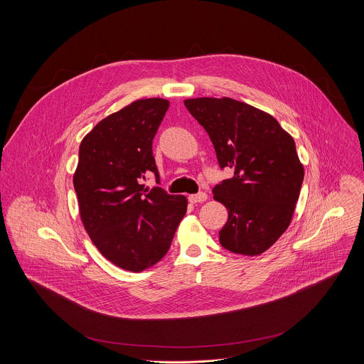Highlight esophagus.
<instances>
[{
	"label": "esophagus",
	"mask_w": 364,
	"mask_h": 364,
	"mask_svg": "<svg viewBox=\"0 0 364 364\" xmlns=\"http://www.w3.org/2000/svg\"><path fill=\"white\" fill-rule=\"evenodd\" d=\"M189 200H191V203H202V202L208 200V195L205 192H200V193H196V195H191Z\"/></svg>",
	"instance_id": "34e87169"
}]
</instances>
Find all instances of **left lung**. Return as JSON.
Segmentation results:
<instances>
[{
	"label": "left lung",
	"mask_w": 364,
	"mask_h": 364,
	"mask_svg": "<svg viewBox=\"0 0 364 364\" xmlns=\"http://www.w3.org/2000/svg\"><path fill=\"white\" fill-rule=\"evenodd\" d=\"M185 106L205 127L221 168L234 176L213 189L228 210L218 232L232 254L258 257L289 228L304 179L293 137L269 113L227 97L189 98Z\"/></svg>",
	"instance_id": "8db88e82"
}]
</instances>
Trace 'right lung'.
Wrapping results in <instances>:
<instances>
[{
	"label": "right lung",
	"instance_id": "obj_1",
	"mask_svg": "<svg viewBox=\"0 0 364 364\" xmlns=\"http://www.w3.org/2000/svg\"><path fill=\"white\" fill-rule=\"evenodd\" d=\"M169 107L162 98L137 100L102 119L81 141L73 176L80 217L105 258L143 272L168 252L188 199L144 189L153 172V139Z\"/></svg>",
	"mask_w": 364,
	"mask_h": 364
}]
</instances>
